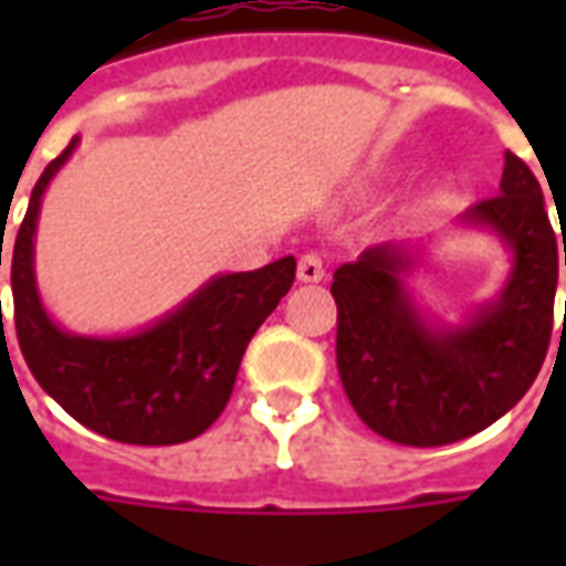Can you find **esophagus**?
<instances>
[{
	"label": "esophagus",
	"instance_id": "34e87169",
	"mask_svg": "<svg viewBox=\"0 0 566 566\" xmlns=\"http://www.w3.org/2000/svg\"><path fill=\"white\" fill-rule=\"evenodd\" d=\"M324 275H327V270H324V260H321V254H315V251L303 254L300 263H296V279H300V282L318 284L324 282Z\"/></svg>",
	"mask_w": 566,
	"mask_h": 566
}]
</instances>
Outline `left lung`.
Listing matches in <instances>:
<instances>
[{
    "mask_svg": "<svg viewBox=\"0 0 566 566\" xmlns=\"http://www.w3.org/2000/svg\"><path fill=\"white\" fill-rule=\"evenodd\" d=\"M454 227L491 233L510 254L497 296L458 321L427 315L412 294L424 242H381L333 272L345 394L364 424L403 446H446L494 424L534 385L552 339L560 251L534 172L506 150L500 197Z\"/></svg>",
    "mask_w": 566,
    "mask_h": 566,
    "instance_id": "8db88e82",
    "label": "left lung"
}]
</instances>
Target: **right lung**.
<instances>
[{
  "label": "right lung",
  "mask_w": 566,
  "mask_h": 566,
  "mask_svg": "<svg viewBox=\"0 0 566 566\" xmlns=\"http://www.w3.org/2000/svg\"><path fill=\"white\" fill-rule=\"evenodd\" d=\"M78 142L75 136L48 163L14 239L11 291L20 352L44 391L96 433L133 446L187 442L223 412L251 336L294 284L296 260L287 254L260 270L218 272L139 331H66L48 312L35 282V230L44 190Z\"/></svg>",
  "instance_id": "add662e5"
}]
</instances>
